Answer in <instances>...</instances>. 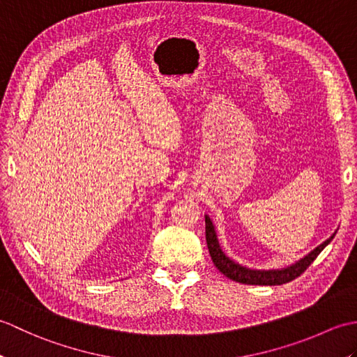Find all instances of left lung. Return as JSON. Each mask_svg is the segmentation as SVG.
<instances>
[{
    "instance_id": "left-lung-1",
    "label": "left lung",
    "mask_w": 357,
    "mask_h": 357,
    "mask_svg": "<svg viewBox=\"0 0 357 357\" xmlns=\"http://www.w3.org/2000/svg\"><path fill=\"white\" fill-rule=\"evenodd\" d=\"M335 234L336 231L333 233L327 241H324L321 245H317L308 255L302 257V259L288 265V267L257 270V268H248L245 265L233 261L231 257H229L224 253L221 244H219L215 224L210 219V216L206 215V239H207L210 256L211 259H213L216 268L229 279L236 280V282H241V284H248V285H282V284L290 282V280L301 276L302 273L308 268V265L316 259L317 255H319L322 250L333 241Z\"/></svg>"
}]
</instances>
